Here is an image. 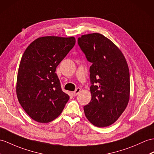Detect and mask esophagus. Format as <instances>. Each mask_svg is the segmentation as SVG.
I'll list each match as a JSON object with an SVG mask.
<instances>
[{"label":"esophagus","instance_id":"34e87169","mask_svg":"<svg viewBox=\"0 0 154 154\" xmlns=\"http://www.w3.org/2000/svg\"><path fill=\"white\" fill-rule=\"evenodd\" d=\"M80 91H81V89L79 88H78L76 90H75L74 91L72 92V94L74 96H76L78 94H79Z\"/></svg>","mask_w":154,"mask_h":154}]
</instances>
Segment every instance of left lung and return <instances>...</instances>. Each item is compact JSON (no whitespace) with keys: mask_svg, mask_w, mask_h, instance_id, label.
Segmentation results:
<instances>
[{"mask_svg":"<svg viewBox=\"0 0 154 154\" xmlns=\"http://www.w3.org/2000/svg\"><path fill=\"white\" fill-rule=\"evenodd\" d=\"M78 43L90 66L91 99L84 106L93 125L109 126L117 121L128 104L130 75L125 56L112 41L99 33L82 35Z\"/></svg>","mask_w":154,"mask_h":154,"instance_id":"left-lung-1","label":"left lung"}]
</instances>
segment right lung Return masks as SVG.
<instances>
[{"mask_svg":"<svg viewBox=\"0 0 154 154\" xmlns=\"http://www.w3.org/2000/svg\"><path fill=\"white\" fill-rule=\"evenodd\" d=\"M73 36H42L26 48L19 66L16 94L30 117L49 123L61 114L69 96L61 89L56 68L72 49Z\"/></svg>","mask_w":154,"mask_h":154,"instance_id":"obj_1","label":"right lung"}]
</instances>
